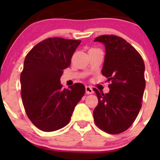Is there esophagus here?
<instances>
[{"instance_id": "34e87169", "label": "esophagus", "mask_w": 160, "mask_h": 160, "mask_svg": "<svg viewBox=\"0 0 160 160\" xmlns=\"http://www.w3.org/2000/svg\"><path fill=\"white\" fill-rule=\"evenodd\" d=\"M93 89H92V87H90V86H86V94H92V93H93Z\"/></svg>"}]
</instances>
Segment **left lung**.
<instances>
[{
  "label": "left lung",
  "mask_w": 160,
  "mask_h": 160,
  "mask_svg": "<svg viewBox=\"0 0 160 160\" xmlns=\"http://www.w3.org/2000/svg\"><path fill=\"white\" fill-rule=\"evenodd\" d=\"M94 41L104 45L102 73L111 80L109 92L94 89L98 99L94 121L104 132L116 135L128 129L140 111L145 89L144 63L136 49L122 38L102 35Z\"/></svg>",
  "instance_id": "8db88e82"
}]
</instances>
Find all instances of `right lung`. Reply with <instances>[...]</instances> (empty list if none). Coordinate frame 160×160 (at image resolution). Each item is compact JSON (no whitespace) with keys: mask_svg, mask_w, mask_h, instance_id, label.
I'll return each mask as SVG.
<instances>
[{"mask_svg":"<svg viewBox=\"0 0 160 160\" xmlns=\"http://www.w3.org/2000/svg\"><path fill=\"white\" fill-rule=\"evenodd\" d=\"M80 40L61 38L40 42L27 54L20 76L22 103L29 120L43 132H53L71 120L75 106L85 93V86L75 83L62 89L63 70Z\"/></svg>","mask_w":160,"mask_h":160,"instance_id":"right-lung-1","label":"right lung"}]
</instances>
